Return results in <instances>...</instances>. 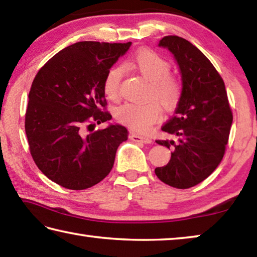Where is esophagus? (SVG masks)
Listing matches in <instances>:
<instances>
[{
    "label": "esophagus",
    "instance_id": "34e87169",
    "mask_svg": "<svg viewBox=\"0 0 257 257\" xmlns=\"http://www.w3.org/2000/svg\"><path fill=\"white\" fill-rule=\"evenodd\" d=\"M129 138L132 139V141H134V142L143 143V144H150V143H152V139L151 138L145 137V136H141V135H137V134H135V133H130Z\"/></svg>",
    "mask_w": 257,
    "mask_h": 257
}]
</instances>
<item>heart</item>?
Returning <instances> with one entry per match:
<instances>
[{
	"label": "heart",
	"mask_w": 257,
	"mask_h": 257,
	"mask_svg": "<svg viewBox=\"0 0 257 257\" xmlns=\"http://www.w3.org/2000/svg\"><path fill=\"white\" fill-rule=\"evenodd\" d=\"M130 67L150 81L149 95L154 96L165 110H171L180 99V84L170 73V63L152 50H142L130 61ZM122 70L112 68L104 79L103 90L110 99H116L120 93ZM160 118V106L154 99L144 103H124L116 110V119L138 133L149 132Z\"/></svg>",
	"instance_id": "b5f03b06"
}]
</instances>
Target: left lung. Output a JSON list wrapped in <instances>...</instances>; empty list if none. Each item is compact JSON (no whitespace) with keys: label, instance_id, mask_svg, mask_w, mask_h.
<instances>
[{"label":"left lung","instance_id":"obj_1","mask_svg":"<svg viewBox=\"0 0 257 257\" xmlns=\"http://www.w3.org/2000/svg\"><path fill=\"white\" fill-rule=\"evenodd\" d=\"M159 46L172 53L182 88L175 115L162 125L176 139L156 141L172 150L171 159L155 175L164 184L186 189L205 180L221 163L232 112L223 79L196 46L178 36L163 37Z\"/></svg>","mask_w":257,"mask_h":257}]
</instances>
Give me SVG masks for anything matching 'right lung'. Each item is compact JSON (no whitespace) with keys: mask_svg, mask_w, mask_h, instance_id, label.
Returning a JSON list of instances; mask_svg holds the SVG:
<instances>
[{"mask_svg":"<svg viewBox=\"0 0 257 257\" xmlns=\"http://www.w3.org/2000/svg\"><path fill=\"white\" fill-rule=\"evenodd\" d=\"M130 45L78 42L56 53L35 77L25 119L30 154L38 169L64 188L81 190L102 181L128 139V130L118 123L93 130L112 119L104 111V79Z\"/></svg>","mask_w":257,"mask_h":257,"instance_id":"right-lung-1","label":"right lung"}]
</instances>
